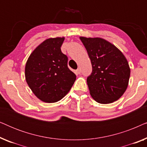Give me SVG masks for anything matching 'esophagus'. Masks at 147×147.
<instances>
[{"mask_svg": "<svg viewBox=\"0 0 147 147\" xmlns=\"http://www.w3.org/2000/svg\"><path fill=\"white\" fill-rule=\"evenodd\" d=\"M76 73L77 74H80V73H81V69H80V68H78V69L76 71Z\"/></svg>", "mask_w": 147, "mask_h": 147, "instance_id": "obj_1", "label": "esophagus"}]
</instances>
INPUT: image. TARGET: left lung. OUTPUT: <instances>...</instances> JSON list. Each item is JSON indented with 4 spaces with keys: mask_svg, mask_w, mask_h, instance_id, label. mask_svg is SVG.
<instances>
[{
    "mask_svg": "<svg viewBox=\"0 0 147 147\" xmlns=\"http://www.w3.org/2000/svg\"><path fill=\"white\" fill-rule=\"evenodd\" d=\"M87 50L92 66L87 78L90 93L100 104H110L125 92L130 69L123 53L116 46L102 38L80 37Z\"/></svg>",
    "mask_w": 147,
    "mask_h": 147,
    "instance_id": "1",
    "label": "left lung"
}]
</instances>
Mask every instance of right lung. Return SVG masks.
I'll use <instances>...</instances> for the list:
<instances>
[{
    "instance_id": "obj_1",
    "label": "right lung",
    "mask_w": 147,
    "mask_h": 147,
    "mask_svg": "<svg viewBox=\"0 0 147 147\" xmlns=\"http://www.w3.org/2000/svg\"><path fill=\"white\" fill-rule=\"evenodd\" d=\"M64 39H46L32 52L25 65L27 84L39 100L47 103L61 100L76 79L67 67V55L61 51Z\"/></svg>"
}]
</instances>
